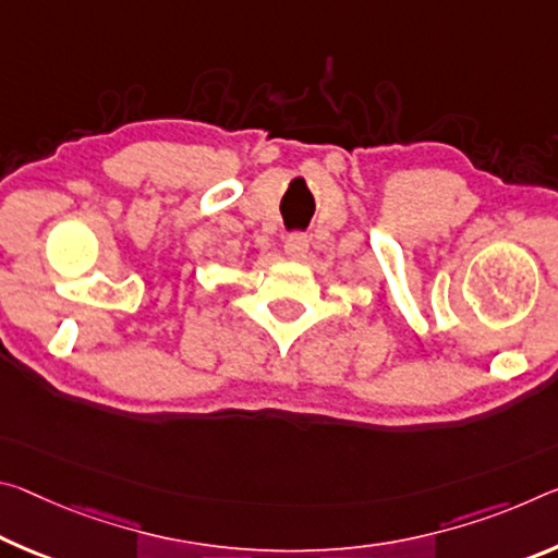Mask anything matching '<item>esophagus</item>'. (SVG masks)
<instances>
[{"label":"esophagus","instance_id":"obj_1","mask_svg":"<svg viewBox=\"0 0 558 558\" xmlns=\"http://www.w3.org/2000/svg\"><path fill=\"white\" fill-rule=\"evenodd\" d=\"M307 247H311V238H307L305 233H290L286 238V255H288V258H293V260L305 258Z\"/></svg>","mask_w":558,"mask_h":558}]
</instances>
